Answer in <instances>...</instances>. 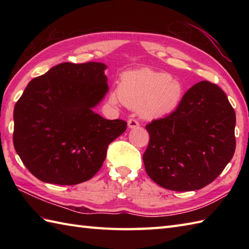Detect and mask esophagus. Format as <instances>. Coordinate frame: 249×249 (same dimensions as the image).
I'll use <instances>...</instances> for the list:
<instances>
[{"mask_svg": "<svg viewBox=\"0 0 249 249\" xmlns=\"http://www.w3.org/2000/svg\"><path fill=\"white\" fill-rule=\"evenodd\" d=\"M127 124H128L129 128H136V127H138V126H139V122L137 121L136 119H129L128 122H127Z\"/></svg>", "mask_w": 249, "mask_h": 249, "instance_id": "esophagus-1", "label": "esophagus"}]
</instances>
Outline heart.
Wrapping results in <instances>:
<instances>
[{
	"instance_id": "b5f03b06",
	"label": "heart",
	"mask_w": 249,
	"mask_h": 249,
	"mask_svg": "<svg viewBox=\"0 0 249 249\" xmlns=\"http://www.w3.org/2000/svg\"><path fill=\"white\" fill-rule=\"evenodd\" d=\"M183 93L182 83L169 73L142 68L123 73L119 88L110 92L109 100L112 105L138 109L141 116L154 120L174 112Z\"/></svg>"
}]
</instances>
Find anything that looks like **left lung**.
Listing matches in <instances>:
<instances>
[{"mask_svg": "<svg viewBox=\"0 0 249 249\" xmlns=\"http://www.w3.org/2000/svg\"><path fill=\"white\" fill-rule=\"evenodd\" d=\"M145 171L160 186L190 192L212 183L233 157L235 112L219 87L196 83L177 110L145 126Z\"/></svg>", "mask_w": 249, "mask_h": 249, "instance_id": "1", "label": "left lung"}]
</instances>
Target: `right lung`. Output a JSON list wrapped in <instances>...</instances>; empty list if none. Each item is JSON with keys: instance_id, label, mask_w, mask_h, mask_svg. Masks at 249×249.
Returning <instances> with one entry per match:
<instances>
[{"instance_id": "right-lung-1", "label": "right lung", "mask_w": 249, "mask_h": 249, "mask_svg": "<svg viewBox=\"0 0 249 249\" xmlns=\"http://www.w3.org/2000/svg\"><path fill=\"white\" fill-rule=\"evenodd\" d=\"M103 63H61L34 78L14 109V146L40 181L76 185L102 168L127 123L93 110L109 87Z\"/></svg>"}]
</instances>
